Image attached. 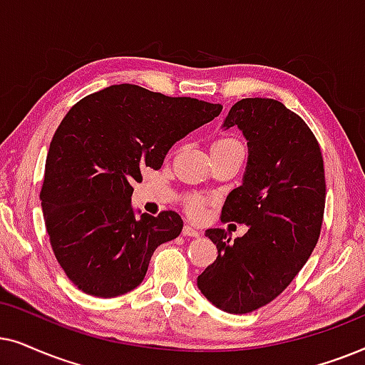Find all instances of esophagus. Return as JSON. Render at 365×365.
<instances>
[{"mask_svg": "<svg viewBox=\"0 0 365 365\" xmlns=\"http://www.w3.org/2000/svg\"><path fill=\"white\" fill-rule=\"evenodd\" d=\"M200 230H198V228H195V227H192V225H185L183 227V235L185 237H200Z\"/></svg>", "mask_w": 365, "mask_h": 365, "instance_id": "esophagus-1", "label": "esophagus"}]
</instances>
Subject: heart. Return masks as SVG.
<instances>
[{"mask_svg":"<svg viewBox=\"0 0 365 365\" xmlns=\"http://www.w3.org/2000/svg\"><path fill=\"white\" fill-rule=\"evenodd\" d=\"M244 148V145L239 138L232 137V135H223V137H218L215 142L212 143V153H223L230 152V150ZM185 208L187 212L193 217H200L203 212V198L192 195L185 198Z\"/></svg>","mask_w":365,"mask_h":365,"instance_id":"b5f03b06","label":"heart"}]
</instances>
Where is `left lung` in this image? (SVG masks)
I'll return each mask as SVG.
<instances>
[{
    "instance_id": "left-lung-1",
    "label": "left lung",
    "mask_w": 365,
    "mask_h": 365,
    "mask_svg": "<svg viewBox=\"0 0 365 365\" xmlns=\"http://www.w3.org/2000/svg\"><path fill=\"white\" fill-rule=\"evenodd\" d=\"M233 125L249 140V163L244 183L228 193L220 218L250 228L233 242L223 228H208L205 235L218 257L197 284L218 309L249 314L279 297L317 245L325 173L312 130L280 101H237L223 126Z\"/></svg>"
}]
</instances>
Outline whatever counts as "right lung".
Returning <instances> with one entry per match:
<instances>
[{"instance_id":"1","label":"right lung","mask_w":365,"mask_h":365,"mask_svg":"<svg viewBox=\"0 0 365 365\" xmlns=\"http://www.w3.org/2000/svg\"><path fill=\"white\" fill-rule=\"evenodd\" d=\"M220 111L130 83L71 106L53 135L40 200L53 254L78 289L108 299L142 284L155 249L177 239L183 220L173 210L135 217L133 183Z\"/></svg>"}]
</instances>
